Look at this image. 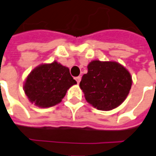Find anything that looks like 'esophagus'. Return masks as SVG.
I'll use <instances>...</instances> for the list:
<instances>
[{
  "mask_svg": "<svg viewBox=\"0 0 156 156\" xmlns=\"http://www.w3.org/2000/svg\"><path fill=\"white\" fill-rule=\"evenodd\" d=\"M76 81H77L78 83H79L80 81H81V76H78V77H77V78H76Z\"/></svg>",
  "mask_w": 156,
  "mask_h": 156,
  "instance_id": "34e87169",
  "label": "esophagus"
}]
</instances>
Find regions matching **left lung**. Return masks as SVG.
<instances>
[{
	"label": "left lung",
	"instance_id": "left-lung-1",
	"mask_svg": "<svg viewBox=\"0 0 156 156\" xmlns=\"http://www.w3.org/2000/svg\"><path fill=\"white\" fill-rule=\"evenodd\" d=\"M80 88L86 101L101 111H111L122 104L132 86L128 71L114 62L93 61L82 77Z\"/></svg>",
	"mask_w": 156,
	"mask_h": 156
}]
</instances>
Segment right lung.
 <instances>
[{
  "instance_id": "add662e5",
  "label": "right lung",
  "mask_w": 156,
  "mask_h": 156,
  "mask_svg": "<svg viewBox=\"0 0 156 156\" xmlns=\"http://www.w3.org/2000/svg\"><path fill=\"white\" fill-rule=\"evenodd\" d=\"M76 83L69 69L54 62L30 73L25 82L24 92L32 103L45 108L60 103L67 89Z\"/></svg>"
}]
</instances>
